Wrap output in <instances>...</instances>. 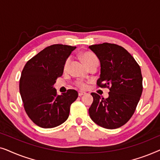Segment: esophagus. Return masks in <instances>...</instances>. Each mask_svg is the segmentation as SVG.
<instances>
[{
	"instance_id": "obj_1",
	"label": "esophagus",
	"mask_w": 160,
	"mask_h": 160,
	"mask_svg": "<svg viewBox=\"0 0 160 160\" xmlns=\"http://www.w3.org/2000/svg\"><path fill=\"white\" fill-rule=\"evenodd\" d=\"M86 92H78V96H82V95H84Z\"/></svg>"
}]
</instances>
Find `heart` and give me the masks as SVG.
<instances>
[{
	"label": "heart",
	"instance_id": "heart-1",
	"mask_svg": "<svg viewBox=\"0 0 160 160\" xmlns=\"http://www.w3.org/2000/svg\"><path fill=\"white\" fill-rule=\"evenodd\" d=\"M81 58H82V60L84 61L85 64L87 65V66H88L89 64H91L92 62H94V61L98 60L97 57L90 52H85L84 53H82V55H81ZM69 63H70V58H67L66 60L65 61L64 66H63L64 70H66L68 68ZM75 84L76 86L79 87L81 89H84L85 87H86V84H85L84 82H82V81H77V82H76Z\"/></svg>",
	"mask_w": 160,
	"mask_h": 160
}]
</instances>
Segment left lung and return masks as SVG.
Returning a JSON list of instances; mask_svg holds the SVG:
<instances>
[{"mask_svg": "<svg viewBox=\"0 0 160 160\" xmlns=\"http://www.w3.org/2000/svg\"><path fill=\"white\" fill-rule=\"evenodd\" d=\"M100 62L97 86L109 89L105 99L92 92L93 102L89 108L92 120L106 129H117L134 113L143 91L141 68L134 58L121 46L103 43L89 47Z\"/></svg>", "mask_w": 160, "mask_h": 160, "instance_id": "left-lung-1", "label": "left lung"}]
</instances>
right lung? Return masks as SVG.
<instances>
[{
    "instance_id": "obj_1",
    "label": "right lung",
    "mask_w": 160,
    "mask_h": 160,
    "mask_svg": "<svg viewBox=\"0 0 160 160\" xmlns=\"http://www.w3.org/2000/svg\"><path fill=\"white\" fill-rule=\"evenodd\" d=\"M76 48L62 44L47 47L28 60L22 71L19 92L24 108L38 127L55 128L68 118L77 91L68 89L58 95L53 85L62 75L65 61Z\"/></svg>"
}]
</instances>
